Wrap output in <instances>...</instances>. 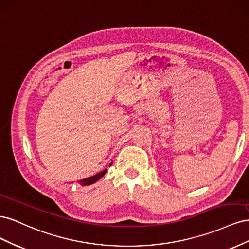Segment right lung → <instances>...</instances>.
Returning <instances> with one entry per match:
<instances>
[{"label":"right lung","instance_id":"right-lung-1","mask_svg":"<svg viewBox=\"0 0 249 249\" xmlns=\"http://www.w3.org/2000/svg\"><path fill=\"white\" fill-rule=\"evenodd\" d=\"M106 172H107V169H104L103 171H101L100 173H97V175H95V176H93V177H89V178H84V179L80 180L79 183H80L82 186L91 185V184L95 183L96 180H99L101 178H103L104 175H105V173H106Z\"/></svg>","mask_w":249,"mask_h":249}]
</instances>
